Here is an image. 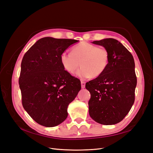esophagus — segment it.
I'll use <instances>...</instances> for the list:
<instances>
[{
    "label": "esophagus",
    "instance_id": "esophagus-1",
    "mask_svg": "<svg viewBox=\"0 0 153 153\" xmlns=\"http://www.w3.org/2000/svg\"><path fill=\"white\" fill-rule=\"evenodd\" d=\"M81 86L82 89H84L85 87V82L84 81H81Z\"/></svg>",
    "mask_w": 153,
    "mask_h": 153
}]
</instances>
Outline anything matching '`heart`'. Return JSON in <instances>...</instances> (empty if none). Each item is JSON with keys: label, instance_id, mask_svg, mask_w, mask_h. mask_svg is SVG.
<instances>
[{"label": "heart", "instance_id": "b5f03b06", "mask_svg": "<svg viewBox=\"0 0 153 153\" xmlns=\"http://www.w3.org/2000/svg\"><path fill=\"white\" fill-rule=\"evenodd\" d=\"M109 55L105 48L88 43L75 46L72 52H64L60 55L64 70L73 74L79 67L76 75L82 79L98 77L104 73L108 66Z\"/></svg>", "mask_w": 153, "mask_h": 153}]
</instances>
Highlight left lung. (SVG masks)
<instances>
[{"label":"left lung","instance_id":"1","mask_svg":"<svg viewBox=\"0 0 153 153\" xmlns=\"http://www.w3.org/2000/svg\"><path fill=\"white\" fill-rule=\"evenodd\" d=\"M92 43L103 47L109 59L102 75L85 84L91 93L89 113L100 124H115L128 114L135 101V61L131 53L116 39L106 38Z\"/></svg>","mask_w":153,"mask_h":153}]
</instances>
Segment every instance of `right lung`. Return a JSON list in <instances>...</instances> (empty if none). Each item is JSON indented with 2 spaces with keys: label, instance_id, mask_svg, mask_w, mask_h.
<instances>
[{
  "label": "right lung",
  "instance_id": "right-lung-1",
  "mask_svg": "<svg viewBox=\"0 0 153 153\" xmlns=\"http://www.w3.org/2000/svg\"><path fill=\"white\" fill-rule=\"evenodd\" d=\"M78 41L46 37L23 57L19 78L22 105L43 126H56L65 121L69 104L81 89L80 80L64 70L60 62L61 54Z\"/></svg>",
  "mask_w": 153,
  "mask_h": 153
}]
</instances>
